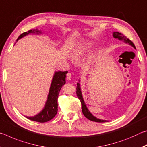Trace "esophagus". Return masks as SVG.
Instances as JSON below:
<instances>
[{"label": "esophagus", "mask_w": 147, "mask_h": 147, "mask_svg": "<svg viewBox=\"0 0 147 147\" xmlns=\"http://www.w3.org/2000/svg\"><path fill=\"white\" fill-rule=\"evenodd\" d=\"M71 78H72L71 73H69L67 74V80H71Z\"/></svg>", "instance_id": "obj_1"}]
</instances>
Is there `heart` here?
Returning <instances> with one entry per match:
<instances>
[{
	"label": "heart",
	"mask_w": 147,
	"mask_h": 147,
	"mask_svg": "<svg viewBox=\"0 0 147 147\" xmlns=\"http://www.w3.org/2000/svg\"><path fill=\"white\" fill-rule=\"evenodd\" d=\"M91 45L90 44H87L86 45H84V47H82L81 48V49L78 51V52H76L75 53V56L76 57H78V56H80L82 55H83V54L88 51V50L91 48Z\"/></svg>",
	"instance_id": "obj_1"
}]
</instances>
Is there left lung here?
I'll list each match as a JSON object with an SVG mask.
<instances>
[{
	"label": "left lung",
	"mask_w": 147,
	"mask_h": 147,
	"mask_svg": "<svg viewBox=\"0 0 147 147\" xmlns=\"http://www.w3.org/2000/svg\"><path fill=\"white\" fill-rule=\"evenodd\" d=\"M113 36L114 38L115 39H118L119 40L121 41H123L124 43H128L130 45L132 46L134 48L136 49V47L134 45V44L131 42L130 39H128L126 37L123 36L121 33H119V32H114L113 33ZM76 94L78 98L80 100L81 104H82V113L84 115V116L86 117L87 119H88L89 120L92 121H94V122H97V123H104V122H108L107 121L105 120H102V119H97L95 117L93 116L92 114L91 113L90 111H89V109H88L86 106V104H85V102L84 100L83 96H82V91H81V88H80V83H77V87H76Z\"/></svg>",
	"instance_id": "1"
}]
</instances>
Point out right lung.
Listing matches in <instances>:
<instances>
[{
    "instance_id": "1",
    "label": "right lung",
    "mask_w": 147,
    "mask_h": 147,
    "mask_svg": "<svg viewBox=\"0 0 147 147\" xmlns=\"http://www.w3.org/2000/svg\"><path fill=\"white\" fill-rule=\"evenodd\" d=\"M30 34H41V31L36 30H30L28 32H24L21 34L17 39V41L23 37L27 36ZM67 71H58L56 72L54 74L53 80L50 87L48 97L45 102V105L44 108L39 112L34 117H26L31 121L39 122V123H45V122L49 121L53 119L56 116L58 112V94L65 84V78Z\"/></svg>"
}]
</instances>
